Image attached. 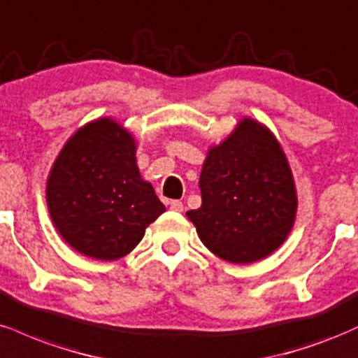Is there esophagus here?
<instances>
[{
	"mask_svg": "<svg viewBox=\"0 0 358 358\" xmlns=\"http://www.w3.org/2000/svg\"><path fill=\"white\" fill-rule=\"evenodd\" d=\"M169 208L171 211H176V213H180L184 209V204L180 203V201H171L169 203Z\"/></svg>",
	"mask_w": 358,
	"mask_h": 358,
	"instance_id": "34e87169",
	"label": "esophagus"
}]
</instances>
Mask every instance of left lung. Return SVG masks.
Instances as JSON below:
<instances>
[{
  "label": "left lung",
  "mask_w": 358,
  "mask_h": 358,
  "mask_svg": "<svg viewBox=\"0 0 358 358\" xmlns=\"http://www.w3.org/2000/svg\"><path fill=\"white\" fill-rule=\"evenodd\" d=\"M199 189L201 208L186 216L203 245L224 262L264 259L295 224L298 196L287 154L275 134L251 117L209 145Z\"/></svg>",
  "instance_id": "8db88e82"
}]
</instances>
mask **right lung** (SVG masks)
I'll list each match as a JSON object with an SVG mask.
<instances>
[{"mask_svg":"<svg viewBox=\"0 0 358 358\" xmlns=\"http://www.w3.org/2000/svg\"><path fill=\"white\" fill-rule=\"evenodd\" d=\"M136 137L112 117L75 130L46 179V204L65 243L100 262L129 255L166 211L137 166Z\"/></svg>","mask_w":358,"mask_h":358,"instance_id":"1","label":"right lung"}]
</instances>
